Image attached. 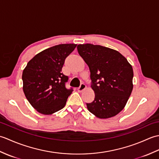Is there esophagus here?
I'll list each match as a JSON object with an SVG mask.
<instances>
[{
    "label": "esophagus",
    "mask_w": 159,
    "mask_h": 159,
    "mask_svg": "<svg viewBox=\"0 0 159 159\" xmlns=\"http://www.w3.org/2000/svg\"><path fill=\"white\" fill-rule=\"evenodd\" d=\"M86 89V85L84 83L80 84V87L78 88V92H82L83 90H85Z\"/></svg>",
    "instance_id": "34e87169"
}]
</instances>
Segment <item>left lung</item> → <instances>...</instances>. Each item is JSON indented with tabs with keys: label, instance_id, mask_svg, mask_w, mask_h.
Here are the masks:
<instances>
[{
	"label": "left lung",
	"instance_id": "obj_1",
	"mask_svg": "<svg viewBox=\"0 0 159 159\" xmlns=\"http://www.w3.org/2000/svg\"><path fill=\"white\" fill-rule=\"evenodd\" d=\"M78 52L89 66L94 100L87 103L100 119L116 116L126 106L133 88V67L116 50L91 43L79 44Z\"/></svg>",
	"mask_w": 159,
	"mask_h": 159
}]
</instances>
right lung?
<instances>
[{
	"label": "right lung",
	"instance_id": "add662e5",
	"mask_svg": "<svg viewBox=\"0 0 159 159\" xmlns=\"http://www.w3.org/2000/svg\"><path fill=\"white\" fill-rule=\"evenodd\" d=\"M76 46L63 43L50 47L37 54L24 69L23 92L39 113L51 115L65 107L73 89H66L68 77L61 70L66 58Z\"/></svg>",
	"mask_w": 159,
	"mask_h": 159
}]
</instances>
